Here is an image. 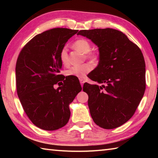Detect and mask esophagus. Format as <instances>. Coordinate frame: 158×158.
Returning <instances> with one entry per match:
<instances>
[{"mask_svg": "<svg viewBox=\"0 0 158 158\" xmlns=\"http://www.w3.org/2000/svg\"><path fill=\"white\" fill-rule=\"evenodd\" d=\"M79 81H80V84H81V86H83V85H84V82H85L84 79H82V78H80L79 79Z\"/></svg>", "mask_w": 158, "mask_h": 158, "instance_id": "esophagus-1", "label": "esophagus"}]
</instances>
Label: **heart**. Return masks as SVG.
Masks as SVG:
<instances>
[{
    "instance_id": "1",
    "label": "heart",
    "mask_w": 158,
    "mask_h": 158,
    "mask_svg": "<svg viewBox=\"0 0 158 158\" xmlns=\"http://www.w3.org/2000/svg\"><path fill=\"white\" fill-rule=\"evenodd\" d=\"M73 47L80 52L87 53L86 57L90 59H95V56L92 53H90L91 49V45L89 40L85 39H79L74 42ZM60 60L63 65H68L69 63V58L68 55V49L66 47H63L60 53ZM92 65L89 63H84L81 65H75L71 67L66 72L68 76L75 77L77 78H82L92 70Z\"/></svg>"
}]
</instances>
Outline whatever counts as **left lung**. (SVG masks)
I'll return each mask as SVG.
<instances>
[{
    "label": "left lung",
    "mask_w": 158,
    "mask_h": 158,
    "mask_svg": "<svg viewBox=\"0 0 158 158\" xmlns=\"http://www.w3.org/2000/svg\"><path fill=\"white\" fill-rule=\"evenodd\" d=\"M98 47L99 63L84 84L90 115L96 125L114 129L132 118L146 89V65L141 49L121 31L113 28L81 30Z\"/></svg>",
    "instance_id": "8db88e82"
}]
</instances>
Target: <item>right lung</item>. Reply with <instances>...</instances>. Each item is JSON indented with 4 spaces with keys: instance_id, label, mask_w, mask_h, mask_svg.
<instances>
[{
    "instance_id": "add662e5",
    "label": "right lung",
    "mask_w": 158,
    "mask_h": 158,
    "mask_svg": "<svg viewBox=\"0 0 158 158\" xmlns=\"http://www.w3.org/2000/svg\"><path fill=\"white\" fill-rule=\"evenodd\" d=\"M77 32L63 28L44 31L31 40L18 56V97L29 119L40 129L52 131L65 126L70 117L69 104L82 89L76 77L60 74V51ZM57 83L61 86L55 89Z\"/></svg>"
}]
</instances>
